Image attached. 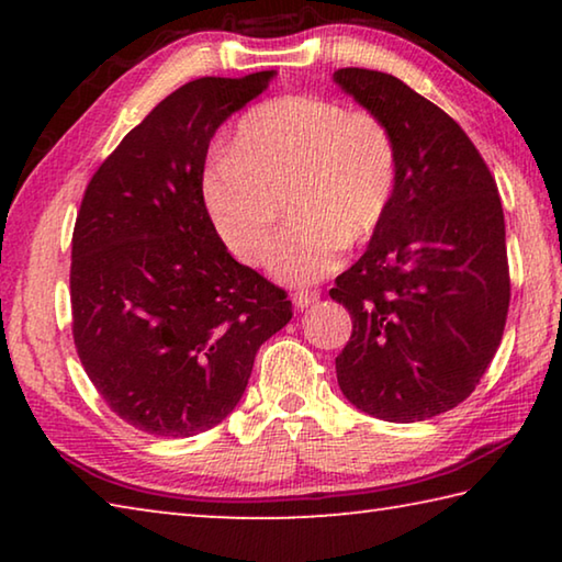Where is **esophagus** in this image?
<instances>
[{
    "label": "esophagus",
    "mask_w": 562,
    "mask_h": 562,
    "mask_svg": "<svg viewBox=\"0 0 562 562\" xmlns=\"http://www.w3.org/2000/svg\"><path fill=\"white\" fill-rule=\"evenodd\" d=\"M317 300H319V292H315V290H297L292 294V304L297 310L310 307V304H315Z\"/></svg>",
    "instance_id": "obj_1"
}]
</instances>
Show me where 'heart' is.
<instances>
[{
    "instance_id": "obj_1",
    "label": "heart",
    "mask_w": 562,
    "mask_h": 562,
    "mask_svg": "<svg viewBox=\"0 0 562 562\" xmlns=\"http://www.w3.org/2000/svg\"><path fill=\"white\" fill-rule=\"evenodd\" d=\"M398 148L376 113L347 111L317 93H284L237 119L227 158L201 176V195L235 258L258 265L288 205L292 225L270 252V272L310 284L337 270L345 245L372 240L392 211Z\"/></svg>"
}]
</instances>
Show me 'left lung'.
<instances>
[{"label":"left lung","mask_w":562,"mask_h":562,"mask_svg":"<svg viewBox=\"0 0 562 562\" xmlns=\"http://www.w3.org/2000/svg\"><path fill=\"white\" fill-rule=\"evenodd\" d=\"M335 81L386 121L398 148L392 211L329 290L351 315L337 382L361 412L424 422L469 398L501 345L510 302L501 195L459 123L396 76L349 66Z\"/></svg>","instance_id":"left-lung-1"}]
</instances>
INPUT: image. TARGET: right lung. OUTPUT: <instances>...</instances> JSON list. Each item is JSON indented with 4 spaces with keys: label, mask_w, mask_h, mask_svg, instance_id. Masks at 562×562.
Returning <instances> with one entry per match:
<instances>
[{
    "label": "right lung",
    "mask_w": 562,
    "mask_h": 562,
    "mask_svg": "<svg viewBox=\"0 0 562 562\" xmlns=\"http://www.w3.org/2000/svg\"><path fill=\"white\" fill-rule=\"evenodd\" d=\"M274 71L170 93L89 180L71 237V329L103 402L138 431L186 439L240 402L262 341L292 319L245 268L201 195L211 138Z\"/></svg>",
    "instance_id": "right-lung-1"
}]
</instances>
